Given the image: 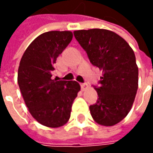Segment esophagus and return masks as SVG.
I'll use <instances>...</instances> for the list:
<instances>
[{"label":"esophagus","mask_w":153,"mask_h":153,"mask_svg":"<svg viewBox=\"0 0 153 153\" xmlns=\"http://www.w3.org/2000/svg\"><path fill=\"white\" fill-rule=\"evenodd\" d=\"M88 88V85L87 83H81V89L84 91L85 89H87Z\"/></svg>","instance_id":"1"}]
</instances>
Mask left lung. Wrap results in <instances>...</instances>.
<instances>
[{"instance_id": "8db88e82", "label": "left lung", "mask_w": 153, "mask_h": 153, "mask_svg": "<svg viewBox=\"0 0 153 153\" xmlns=\"http://www.w3.org/2000/svg\"><path fill=\"white\" fill-rule=\"evenodd\" d=\"M74 35L91 63L102 71L98 98L89 106L93 120L113 126L125 118L133 106L138 87V68L134 51L120 36L107 29L77 30Z\"/></svg>"}]
</instances>
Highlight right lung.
Returning a JSON list of instances; mask_svg holds the SVG:
<instances>
[{
    "instance_id": "obj_1",
    "label": "right lung",
    "mask_w": 153,
    "mask_h": 153,
    "mask_svg": "<svg viewBox=\"0 0 153 153\" xmlns=\"http://www.w3.org/2000/svg\"><path fill=\"white\" fill-rule=\"evenodd\" d=\"M73 38L70 31H50L32 42L22 56L18 83L32 116L41 125L58 128L70 120L80 91L76 81L52 79L56 58Z\"/></svg>"
}]
</instances>
